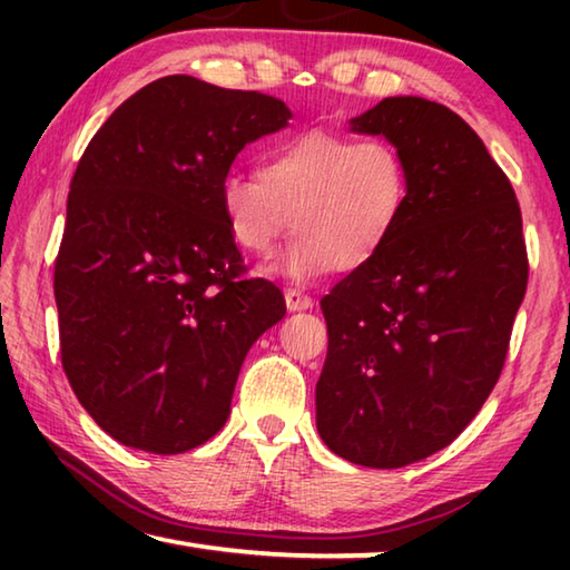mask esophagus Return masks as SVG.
<instances>
[{
	"mask_svg": "<svg viewBox=\"0 0 570 570\" xmlns=\"http://www.w3.org/2000/svg\"><path fill=\"white\" fill-rule=\"evenodd\" d=\"M284 298H286L288 312H304V308H312L314 306L312 296L296 292V288H288V292L284 294Z\"/></svg>",
	"mask_w": 570,
	"mask_h": 570,
	"instance_id": "1",
	"label": "esophagus"
}]
</instances>
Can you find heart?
<instances>
[{
	"instance_id": "1",
	"label": "heart",
	"mask_w": 570,
	"mask_h": 570,
	"mask_svg": "<svg viewBox=\"0 0 570 570\" xmlns=\"http://www.w3.org/2000/svg\"><path fill=\"white\" fill-rule=\"evenodd\" d=\"M410 190L407 158L392 140L308 130L268 148L258 176L228 173L218 198L230 236L256 258H272L294 226L276 272L308 284L372 264L397 234Z\"/></svg>"
}]
</instances>
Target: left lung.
I'll list each match as a JSON object with an SVG mask.
<instances>
[{
    "label": "left lung",
    "instance_id": "obj_1",
    "mask_svg": "<svg viewBox=\"0 0 570 570\" xmlns=\"http://www.w3.org/2000/svg\"><path fill=\"white\" fill-rule=\"evenodd\" d=\"M350 125L404 153L412 190L382 254L322 298L316 430L354 465L392 470L448 448L493 392L528 254L515 190L458 112L407 95Z\"/></svg>",
    "mask_w": 570,
    "mask_h": 570
}]
</instances>
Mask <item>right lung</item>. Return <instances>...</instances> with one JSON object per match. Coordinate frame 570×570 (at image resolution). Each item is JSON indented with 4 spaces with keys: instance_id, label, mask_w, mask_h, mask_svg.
Masks as SVG:
<instances>
[{
    "instance_id": "1",
    "label": "right lung",
    "mask_w": 570,
    "mask_h": 570,
    "mask_svg": "<svg viewBox=\"0 0 570 570\" xmlns=\"http://www.w3.org/2000/svg\"><path fill=\"white\" fill-rule=\"evenodd\" d=\"M288 118L272 95L168 75L130 95L77 163L55 258L62 370L122 445L178 455L214 438L250 344L284 320V294L244 278L218 190L238 153Z\"/></svg>"
}]
</instances>
